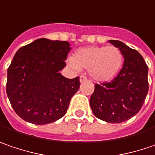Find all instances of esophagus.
<instances>
[{
    "mask_svg": "<svg viewBox=\"0 0 155 155\" xmlns=\"http://www.w3.org/2000/svg\"><path fill=\"white\" fill-rule=\"evenodd\" d=\"M86 80H87V78H86L85 76H84V75L80 76V82H81V83L86 81Z\"/></svg>",
    "mask_w": 155,
    "mask_h": 155,
    "instance_id": "esophagus-1",
    "label": "esophagus"
}]
</instances>
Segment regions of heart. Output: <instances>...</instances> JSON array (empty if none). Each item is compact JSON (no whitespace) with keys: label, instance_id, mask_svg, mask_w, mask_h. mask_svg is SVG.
<instances>
[{"label":"heart","instance_id":"1","mask_svg":"<svg viewBox=\"0 0 155 155\" xmlns=\"http://www.w3.org/2000/svg\"><path fill=\"white\" fill-rule=\"evenodd\" d=\"M75 70H89L90 75L98 82H108L119 73L123 64V55L115 46L83 47L69 59Z\"/></svg>","mask_w":155,"mask_h":155}]
</instances>
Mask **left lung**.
Segmentation results:
<instances>
[{
    "label": "left lung",
    "instance_id": "left-lung-1",
    "mask_svg": "<svg viewBox=\"0 0 155 155\" xmlns=\"http://www.w3.org/2000/svg\"><path fill=\"white\" fill-rule=\"evenodd\" d=\"M109 43L121 51L123 67L112 81L95 84L90 105L97 119L121 123L135 116L142 107L148 91V67L137 51L118 40Z\"/></svg>",
    "mask_w": 155,
    "mask_h": 155
}]
</instances>
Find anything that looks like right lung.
<instances>
[{
    "label": "right lung",
    "mask_w": 155,
    "mask_h": 155,
    "mask_svg": "<svg viewBox=\"0 0 155 155\" xmlns=\"http://www.w3.org/2000/svg\"><path fill=\"white\" fill-rule=\"evenodd\" d=\"M71 50L66 41L40 38L15 53L8 69L6 91L20 118L46 125L65 115L80 86L78 77L70 79L60 73Z\"/></svg>",
    "instance_id": "add662e5"
}]
</instances>
